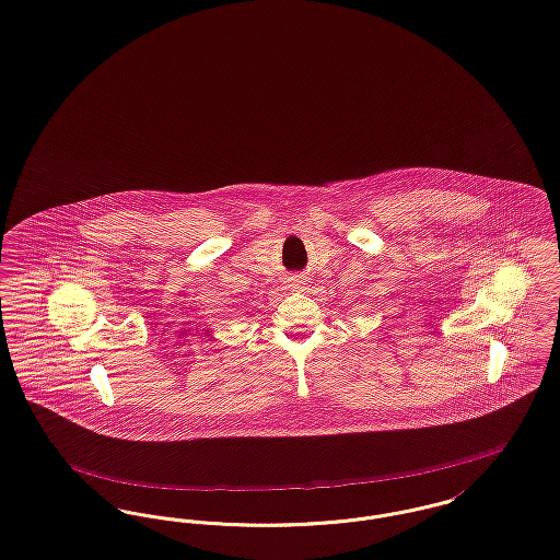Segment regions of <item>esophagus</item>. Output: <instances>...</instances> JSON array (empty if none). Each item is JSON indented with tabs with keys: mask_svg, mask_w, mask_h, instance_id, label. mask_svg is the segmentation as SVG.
I'll return each instance as SVG.
<instances>
[{
	"mask_svg": "<svg viewBox=\"0 0 560 560\" xmlns=\"http://www.w3.org/2000/svg\"><path fill=\"white\" fill-rule=\"evenodd\" d=\"M294 285H296V288H304V279L298 277V279H294Z\"/></svg>",
	"mask_w": 560,
	"mask_h": 560,
	"instance_id": "34e87169",
	"label": "esophagus"
}]
</instances>
